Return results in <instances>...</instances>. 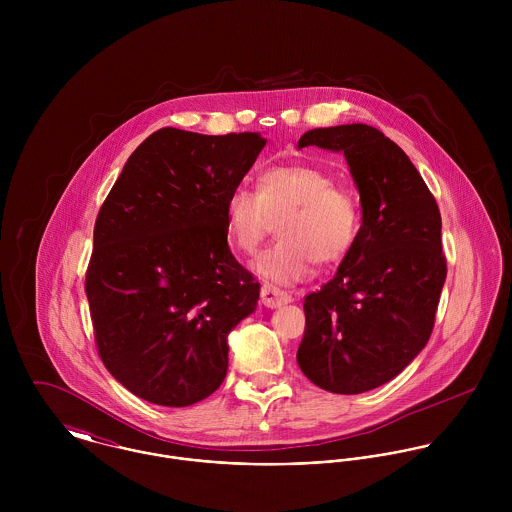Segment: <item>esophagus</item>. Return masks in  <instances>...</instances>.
Segmentation results:
<instances>
[{"label": "esophagus", "mask_w": 512, "mask_h": 512, "mask_svg": "<svg viewBox=\"0 0 512 512\" xmlns=\"http://www.w3.org/2000/svg\"><path fill=\"white\" fill-rule=\"evenodd\" d=\"M262 303L270 309L274 307H280V305H286L292 301V295L290 293L282 292V290H276V288H270V286H264L262 288Z\"/></svg>", "instance_id": "1"}]
</instances>
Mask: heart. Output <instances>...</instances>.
Instances as JSON below:
<instances>
[{
  "label": "heart",
  "instance_id": "b5f03b06",
  "mask_svg": "<svg viewBox=\"0 0 512 512\" xmlns=\"http://www.w3.org/2000/svg\"><path fill=\"white\" fill-rule=\"evenodd\" d=\"M278 220L280 240L252 268L270 284L292 286L309 276L313 260L333 264L349 254L361 207L351 189L315 165L272 167L260 175L258 191L236 187L226 197V234L238 252L254 254Z\"/></svg>",
  "mask_w": 512,
  "mask_h": 512
}]
</instances>
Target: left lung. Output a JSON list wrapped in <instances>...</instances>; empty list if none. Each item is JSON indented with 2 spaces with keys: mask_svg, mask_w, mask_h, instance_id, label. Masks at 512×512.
<instances>
[{
  "mask_svg": "<svg viewBox=\"0 0 512 512\" xmlns=\"http://www.w3.org/2000/svg\"><path fill=\"white\" fill-rule=\"evenodd\" d=\"M307 146L345 155L363 222L333 280L303 301L297 365L327 392L361 394L398 376L432 335L447 274L438 203L410 157L372 126L315 128L297 142Z\"/></svg>",
  "mask_w": 512,
  "mask_h": 512,
  "instance_id": "obj_1",
  "label": "left lung"
}]
</instances>
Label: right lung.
Returning <instances> with one entry per match:
<instances>
[{
    "label": "right lung",
    "instance_id": "obj_1",
    "mask_svg": "<svg viewBox=\"0 0 512 512\" xmlns=\"http://www.w3.org/2000/svg\"><path fill=\"white\" fill-rule=\"evenodd\" d=\"M266 140L163 128L128 157L94 224L86 272L98 353L151 404L211 396L228 370V333L260 284L232 256L224 205Z\"/></svg>",
    "mask_w": 512,
    "mask_h": 512
}]
</instances>
